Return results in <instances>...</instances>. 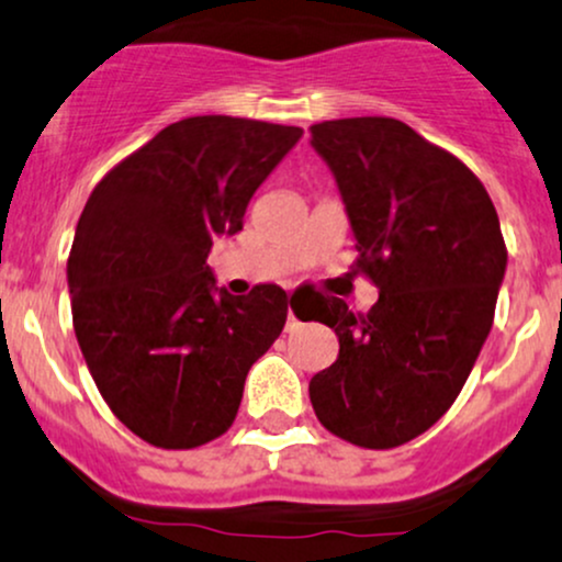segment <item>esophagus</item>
<instances>
[{
	"label": "esophagus",
	"mask_w": 562,
	"mask_h": 562,
	"mask_svg": "<svg viewBox=\"0 0 562 562\" xmlns=\"http://www.w3.org/2000/svg\"><path fill=\"white\" fill-rule=\"evenodd\" d=\"M294 324H297V318H294V313L292 311H289V321H286V329H292V326Z\"/></svg>",
	"instance_id": "esophagus-1"
}]
</instances>
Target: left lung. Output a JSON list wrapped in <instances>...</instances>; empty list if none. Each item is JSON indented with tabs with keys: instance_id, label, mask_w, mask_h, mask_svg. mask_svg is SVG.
I'll use <instances>...</instances> for the list:
<instances>
[{
	"instance_id": "8db88e82",
	"label": "left lung",
	"mask_w": 562,
	"mask_h": 562,
	"mask_svg": "<svg viewBox=\"0 0 562 562\" xmlns=\"http://www.w3.org/2000/svg\"><path fill=\"white\" fill-rule=\"evenodd\" d=\"M356 236L358 268L380 286L366 315L326 297L315 321L339 356L311 380L326 430L363 449L417 438L457 401L477 361L507 270L483 182L408 124L358 116L311 127Z\"/></svg>"
}]
</instances>
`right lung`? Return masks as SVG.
<instances>
[{
    "mask_svg": "<svg viewBox=\"0 0 562 562\" xmlns=\"http://www.w3.org/2000/svg\"><path fill=\"white\" fill-rule=\"evenodd\" d=\"M300 127L191 116L94 186L71 257L74 331L100 395L137 438L196 449L236 419L251 363L286 324L273 283L233 297L206 265Z\"/></svg>",
    "mask_w": 562,
    "mask_h": 562,
    "instance_id": "add662e5",
    "label": "right lung"
}]
</instances>
